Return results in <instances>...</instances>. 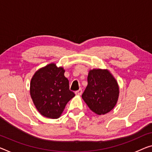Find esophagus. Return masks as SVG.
I'll list each match as a JSON object with an SVG mask.
<instances>
[{
    "instance_id": "esophagus-1",
    "label": "esophagus",
    "mask_w": 152,
    "mask_h": 152,
    "mask_svg": "<svg viewBox=\"0 0 152 152\" xmlns=\"http://www.w3.org/2000/svg\"><path fill=\"white\" fill-rule=\"evenodd\" d=\"M75 94L76 95H78V96H80L81 94H82V90L81 89H79V90H77L75 92Z\"/></svg>"
}]
</instances>
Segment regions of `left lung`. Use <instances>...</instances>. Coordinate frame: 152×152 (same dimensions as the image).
<instances>
[{"mask_svg":"<svg viewBox=\"0 0 152 152\" xmlns=\"http://www.w3.org/2000/svg\"><path fill=\"white\" fill-rule=\"evenodd\" d=\"M119 92L118 82L108 70L92 69L88 73L82 99L90 110L97 115H104L115 106Z\"/></svg>","mask_w":152,"mask_h":152,"instance_id":"8db88e82","label":"left lung"}]
</instances>
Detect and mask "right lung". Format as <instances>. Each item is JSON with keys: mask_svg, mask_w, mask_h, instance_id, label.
I'll return each mask as SVG.
<instances>
[{"mask_svg": "<svg viewBox=\"0 0 152 152\" xmlns=\"http://www.w3.org/2000/svg\"><path fill=\"white\" fill-rule=\"evenodd\" d=\"M64 72L63 67L51 63L36 71L30 81V96L37 110L46 118H59L67 102L75 96Z\"/></svg>", "mask_w": 152, "mask_h": 152, "instance_id": "add662e5", "label": "right lung"}]
</instances>
